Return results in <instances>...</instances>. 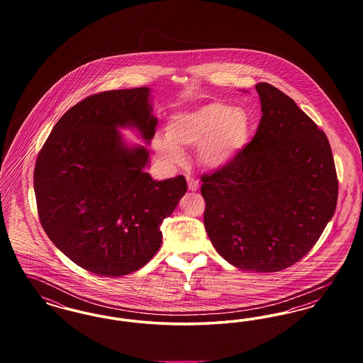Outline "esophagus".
Returning <instances> with one entry per match:
<instances>
[{"mask_svg": "<svg viewBox=\"0 0 363 363\" xmlns=\"http://www.w3.org/2000/svg\"><path fill=\"white\" fill-rule=\"evenodd\" d=\"M186 179H188V186H189V190H191V191L199 190V188H200V184H199V181H197L196 178H193V177H188Z\"/></svg>", "mask_w": 363, "mask_h": 363, "instance_id": "esophagus-1", "label": "esophagus"}]
</instances>
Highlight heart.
<instances>
[{
  "mask_svg": "<svg viewBox=\"0 0 363 363\" xmlns=\"http://www.w3.org/2000/svg\"><path fill=\"white\" fill-rule=\"evenodd\" d=\"M250 132L249 114L222 102L201 104L175 113L167 122V136L157 135V155L170 164L185 160L184 148H199V159L208 169H222L240 155Z\"/></svg>",
  "mask_w": 363,
  "mask_h": 363,
  "instance_id": "b5f03b06",
  "label": "heart"
}]
</instances>
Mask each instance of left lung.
<instances>
[{
	"instance_id": "obj_1",
	"label": "left lung",
	"mask_w": 363,
	"mask_h": 363,
	"mask_svg": "<svg viewBox=\"0 0 363 363\" xmlns=\"http://www.w3.org/2000/svg\"><path fill=\"white\" fill-rule=\"evenodd\" d=\"M256 89L262 116L255 138L230 164L201 177L204 225L234 267L277 272L318 241L339 182L325 133L277 86Z\"/></svg>"
}]
</instances>
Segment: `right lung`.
<instances>
[{"instance_id": "obj_1", "label": "right lung", "mask_w": 363, "mask_h": 363, "mask_svg": "<svg viewBox=\"0 0 363 363\" xmlns=\"http://www.w3.org/2000/svg\"><path fill=\"white\" fill-rule=\"evenodd\" d=\"M150 88L86 96L60 118L39 151L34 190L40 225L74 264L123 277L162 245V222L188 189L184 175L155 181L148 151L128 148L117 128L133 126L150 143L157 120Z\"/></svg>"}]
</instances>
